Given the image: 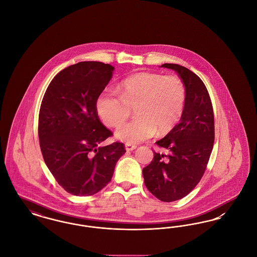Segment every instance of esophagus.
<instances>
[{
  "label": "esophagus",
  "mask_w": 257,
  "mask_h": 257,
  "mask_svg": "<svg viewBox=\"0 0 257 257\" xmlns=\"http://www.w3.org/2000/svg\"><path fill=\"white\" fill-rule=\"evenodd\" d=\"M136 148H137V146H135V145H131V144H126L125 145V149L127 151H133Z\"/></svg>",
  "instance_id": "34e87169"
}]
</instances>
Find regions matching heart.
I'll return each mask as SVG.
<instances>
[{
    "instance_id": "1",
    "label": "heart",
    "mask_w": 257,
    "mask_h": 257,
    "mask_svg": "<svg viewBox=\"0 0 257 257\" xmlns=\"http://www.w3.org/2000/svg\"><path fill=\"white\" fill-rule=\"evenodd\" d=\"M118 94L103 91L98 95L95 108L103 123L115 127L122 123L136 107V119L123 123L115 138L127 144H139L158 131L167 134L179 121L186 103L187 90L177 76L141 72L124 79Z\"/></svg>"
}]
</instances>
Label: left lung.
Instances as JSON below:
<instances>
[{"label":"left lung","mask_w":257,"mask_h":257,"mask_svg":"<svg viewBox=\"0 0 257 257\" xmlns=\"http://www.w3.org/2000/svg\"><path fill=\"white\" fill-rule=\"evenodd\" d=\"M174 70L186 86L187 96L180 122L156 145L168 154L154 153L143 169L148 191L158 199L171 202L183 198L200 181L210 158L214 139V113L207 88L200 78L179 64L164 63Z\"/></svg>","instance_id":"1"}]
</instances>
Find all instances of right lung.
Segmentation results:
<instances>
[{
  "label": "right lung",
  "mask_w": 257,
  "mask_h": 257,
  "mask_svg": "<svg viewBox=\"0 0 257 257\" xmlns=\"http://www.w3.org/2000/svg\"><path fill=\"white\" fill-rule=\"evenodd\" d=\"M113 70L99 61L70 65L55 76L41 102L38 138L43 159L58 183L73 196L101 191L126 152L122 143L99 147L111 132L100 121L95 102Z\"/></svg>",
  "instance_id": "right-lung-1"
}]
</instances>
